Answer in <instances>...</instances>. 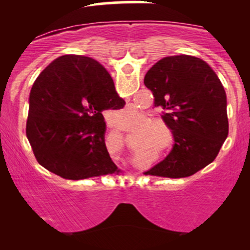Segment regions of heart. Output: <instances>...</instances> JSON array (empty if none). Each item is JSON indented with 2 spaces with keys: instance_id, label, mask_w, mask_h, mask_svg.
<instances>
[{
  "instance_id": "obj_1",
  "label": "heart",
  "mask_w": 250,
  "mask_h": 250,
  "mask_svg": "<svg viewBox=\"0 0 250 250\" xmlns=\"http://www.w3.org/2000/svg\"><path fill=\"white\" fill-rule=\"evenodd\" d=\"M159 125L165 127V125L160 121L149 122L147 125V128L150 129V130L145 131V133H142L141 135H140L139 146H141V145H159L160 142H162L163 139H165V134H163V131L161 130V129L156 128V127H159ZM153 127L154 128V129H152Z\"/></svg>"
}]
</instances>
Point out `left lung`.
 <instances>
[{
  "mask_svg": "<svg viewBox=\"0 0 250 250\" xmlns=\"http://www.w3.org/2000/svg\"><path fill=\"white\" fill-rule=\"evenodd\" d=\"M145 84L175 141L168 156L145 174L180 179L213 162L229 125L225 88L210 65L183 54L163 57L147 71Z\"/></svg>",
  "mask_w": 250,
  "mask_h": 250,
  "instance_id": "obj_1",
  "label": "left lung"
}]
</instances>
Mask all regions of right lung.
I'll list each match as a JSON object with an SVG mask.
<instances>
[{"mask_svg": "<svg viewBox=\"0 0 250 250\" xmlns=\"http://www.w3.org/2000/svg\"><path fill=\"white\" fill-rule=\"evenodd\" d=\"M125 104L96 60L82 55L54 60L29 95L25 133L37 162L68 180L119 173L105 147L102 113Z\"/></svg>", "mask_w": 250, "mask_h": 250, "instance_id": "obj_1", "label": "right lung"}]
</instances>
